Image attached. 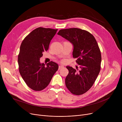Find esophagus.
I'll use <instances>...</instances> for the list:
<instances>
[{
    "instance_id": "esophagus-1",
    "label": "esophagus",
    "mask_w": 122,
    "mask_h": 122,
    "mask_svg": "<svg viewBox=\"0 0 122 122\" xmlns=\"http://www.w3.org/2000/svg\"><path fill=\"white\" fill-rule=\"evenodd\" d=\"M64 67V66H63V65H60V66H59L58 69H59V70H60V69L63 68Z\"/></svg>"
}]
</instances>
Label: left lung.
<instances>
[{
  "instance_id": "8db88e82",
  "label": "left lung",
  "mask_w": 122,
  "mask_h": 122,
  "mask_svg": "<svg viewBox=\"0 0 122 122\" xmlns=\"http://www.w3.org/2000/svg\"><path fill=\"white\" fill-rule=\"evenodd\" d=\"M71 42L74 46L73 56L80 70L67 66L68 75L65 84L72 94L86 93L93 86L100 71L101 55L97 42L89 32L81 29L60 30L57 33Z\"/></svg>"
}]
</instances>
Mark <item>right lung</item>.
Returning a JSON list of instances; mask_svg holds the SVG:
<instances>
[{
    "label": "right lung",
    "mask_w": 122,
    "mask_h": 122,
    "mask_svg": "<svg viewBox=\"0 0 122 122\" xmlns=\"http://www.w3.org/2000/svg\"><path fill=\"white\" fill-rule=\"evenodd\" d=\"M57 30L37 28L25 36L21 44L18 59L19 72L25 84L34 91H41L46 87L58 69V65L53 61L45 66L40 61Z\"/></svg>",
    "instance_id": "1"
}]
</instances>
